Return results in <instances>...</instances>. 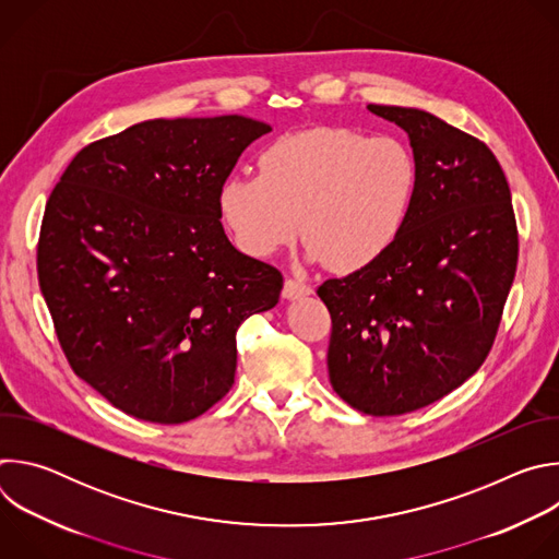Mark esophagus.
<instances>
[{
	"instance_id": "esophagus-1",
	"label": "esophagus",
	"mask_w": 559,
	"mask_h": 559,
	"mask_svg": "<svg viewBox=\"0 0 559 559\" xmlns=\"http://www.w3.org/2000/svg\"><path fill=\"white\" fill-rule=\"evenodd\" d=\"M307 294H311V287L305 285L302 281L292 278V276L285 281V287H283L285 298H300V296H307Z\"/></svg>"
}]
</instances>
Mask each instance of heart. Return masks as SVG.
I'll list each match as a JSON object with an SVG mask.
<instances>
[{
    "mask_svg": "<svg viewBox=\"0 0 559 559\" xmlns=\"http://www.w3.org/2000/svg\"><path fill=\"white\" fill-rule=\"evenodd\" d=\"M259 177L234 175L221 214L248 254L270 257L302 225L309 257L354 272L376 263L403 234L418 190V164L397 136L321 126L274 139Z\"/></svg>",
    "mask_w": 559,
    "mask_h": 559,
    "instance_id": "b5f03b06",
    "label": "heart"
}]
</instances>
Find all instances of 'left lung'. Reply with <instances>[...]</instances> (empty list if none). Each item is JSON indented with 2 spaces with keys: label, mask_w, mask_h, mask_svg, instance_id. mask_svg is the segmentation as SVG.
<instances>
[{
  "label": "left lung",
  "mask_w": 559,
  "mask_h": 559,
  "mask_svg": "<svg viewBox=\"0 0 559 559\" xmlns=\"http://www.w3.org/2000/svg\"><path fill=\"white\" fill-rule=\"evenodd\" d=\"M401 126L418 190L397 241L371 265L330 278L334 391L369 416L423 409L487 360L518 267V223L496 154L431 112L367 106Z\"/></svg>",
  "instance_id": "left-lung-1"
}]
</instances>
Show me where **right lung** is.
I'll use <instances>...</instances> for the list:
<instances>
[{"instance_id": "add662e5", "label": "right lung", "mask_w": 559, "mask_h": 559, "mask_svg": "<svg viewBox=\"0 0 559 559\" xmlns=\"http://www.w3.org/2000/svg\"><path fill=\"white\" fill-rule=\"evenodd\" d=\"M272 128L152 119L79 150L50 192L37 276L72 371L139 420L199 418L234 384L236 330L283 274L238 252L218 194Z\"/></svg>"}]
</instances>
